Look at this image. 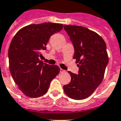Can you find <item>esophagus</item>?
<instances>
[{"label":"esophagus","instance_id":"34e87169","mask_svg":"<svg viewBox=\"0 0 121 121\" xmlns=\"http://www.w3.org/2000/svg\"><path fill=\"white\" fill-rule=\"evenodd\" d=\"M60 72H61V73H65V72H66V71H65V70H63V69H61Z\"/></svg>","mask_w":121,"mask_h":121}]
</instances>
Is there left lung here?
Returning <instances> with one entry per match:
<instances>
[{"mask_svg": "<svg viewBox=\"0 0 121 121\" xmlns=\"http://www.w3.org/2000/svg\"><path fill=\"white\" fill-rule=\"evenodd\" d=\"M74 48L78 74L69 71L71 81L63 86L65 94L76 100L90 96L101 84L108 63L105 42L100 36L82 26H64Z\"/></svg>", "mask_w": 121, "mask_h": 121, "instance_id": "8db88e82", "label": "left lung"}]
</instances>
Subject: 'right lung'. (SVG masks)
Segmentation results:
<instances>
[{
	"mask_svg": "<svg viewBox=\"0 0 121 121\" xmlns=\"http://www.w3.org/2000/svg\"><path fill=\"white\" fill-rule=\"evenodd\" d=\"M63 24L45 22L31 24L20 29L11 40L8 51L9 70L14 81L30 97L44 95L50 83L59 74L57 65L40 60L49 38L63 29Z\"/></svg>",
	"mask_w": 121,
	"mask_h": 121,
	"instance_id": "right-lung-1",
	"label": "right lung"
}]
</instances>
